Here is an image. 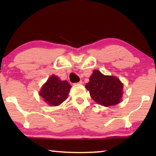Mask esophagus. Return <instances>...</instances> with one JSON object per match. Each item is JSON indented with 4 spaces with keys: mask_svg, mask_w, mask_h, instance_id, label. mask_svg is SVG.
<instances>
[{
    "mask_svg": "<svg viewBox=\"0 0 156 156\" xmlns=\"http://www.w3.org/2000/svg\"><path fill=\"white\" fill-rule=\"evenodd\" d=\"M77 84H82V81H80V82H79L78 83H76Z\"/></svg>",
    "mask_w": 156,
    "mask_h": 156,
    "instance_id": "1",
    "label": "esophagus"
}]
</instances>
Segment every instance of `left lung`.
Wrapping results in <instances>:
<instances>
[{"label":"left lung","mask_w":156,"mask_h":156,"mask_svg":"<svg viewBox=\"0 0 156 156\" xmlns=\"http://www.w3.org/2000/svg\"><path fill=\"white\" fill-rule=\"evenodd\" d=\"M123 87L116 76L104 75L99 70H94L85 86L94 101L104 106L116 105L121 101Z\"/></svg>","instance_id":"8db88e82"}]
</instances>
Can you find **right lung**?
Returning <instances> with one entry per match:
<instances>
[{
    "mask_svg": "<svg viewBox=\"0 0 156 156\" xmlns=\"http://www.w3.org/2000/svg\"><path fill=\"white\" fill-rule=\"evenodd\" d=\"M71 87L67 81H62L58 76L52 75L42 87L39 94L48 105L59 106L67 99Z\"/></svg>",
    "mask_w": 156,
    "mask_h": 156,
    "instance_id": "add662e5",
    "label": "right lung"
}]
</instances>
